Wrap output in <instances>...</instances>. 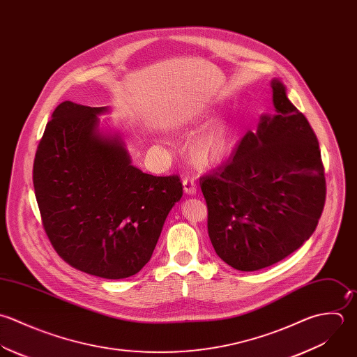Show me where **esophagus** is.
I'll return each mask as SVG.
<instances>
[{"instance_id": "1", "label": "esophagus", "mask_w": 357, "mask_h": 357, "mask_svg": "<svg viewBox=\"0 0 357 357\" xmlns=\"http://www.w3.org/2000/svg\"><path fill=\"white\" fill-rule=\"evenodd\" d=\"M183 185H184V191L187 194H195L197 192V183L192 177H184L183 178Z\"/></svg>"}]
</instances>
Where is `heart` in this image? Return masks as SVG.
<instances>
[{"label": "heart", "mask_w": 357, "mask_h": 357, "mask_svg": "<svg viewBox=\"0 0 357 357\" xmlns=\"http://www.w3.org/2000/svg\"><path fill=\"white\" fill-rule=\"evenodd\" d=\"M229 152V139L225 126L218 124L201 134L192 146L197 162L202 166H216L225 160Z\"/></svg>", "instance_id": "1"}]
</instances>
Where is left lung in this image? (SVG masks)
I'll use <instances>...</instances> for the list:
<instances>
[{
  "mask_svg": "<svg viewBox=\"0 0 357 357\" xmlns=\"http://www.w3.org/2000/svg\"><path fill=\"white\" fill-rule=\"evenodd\" d=\"M274 116H261L226 163L199 178L208 233L222 260L241 271L268 267L314 233L326 204L317 137L273 80Z\"/></svg>",
  "mask_w": 357,
  "mask_h": 357,
  "instance_id": "8db88e82",
  "label": "left lung"
}]
</instances>
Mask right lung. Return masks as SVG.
<instances>
[{"label":"right lung","instance_id":"obj_1","mask_svg":"<svg viewBox=\"0 0 357 357\" xmlns=\"http://www.w3.org/2000/svg\"><path fill=\"white\" fill-rule=\"evenodd\" d=\"M72 101L47 123L33 165L44 231L56 253L91 275L120 280L151 259L163 223L183 197L177 174L131 165L118 137L98 132V114Z\"/></svg>","mask_w":357,"mask_h":357}]
</instances>
